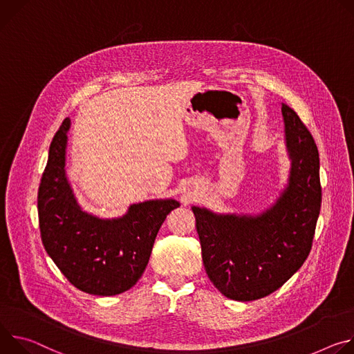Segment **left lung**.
I'll return each mask as SVG.
<instances>
[{
  "label": "left lung",
  "mask_w": 354,
  "mask_h": 354,
  "mask_svg": "<svg viewBox=\"0 0 354 354\" xmlns=\"http://www.w3.org/2000/svg\"><path fill=\"white\" fill-rule=\"evenodd\" d=\"M281 111L291 171L277 203L256 216L192 207L208 277L234 301L279 290L306 260L315 234L322 203L318 147L299 116L286 104Z\"/></svg>",
  "instance_id": "obj_1"
}]
</instances>
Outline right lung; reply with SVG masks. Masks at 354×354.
I'll return each instance as SVG.
<instances>
[{
  "label": "right lung",
  "instance_id": "right-lung-1",
  "mask_svg": "<svg viewBox=\"0 0 354 354\" xmlns=\"http://www.w3.org/2000/svg\"><path fill=\"white\" fill-rule=\"evenodd\" d=\"M70 120L53 136L37 191L42 243L63 276L93 295H116L132 288L149 263L154 239L176 200H151L129 207L116 219H100L77 204L66 177Z\"/></svg>",
  "mask_w": 354,
  "mask_h": 354
}]
</instances>
